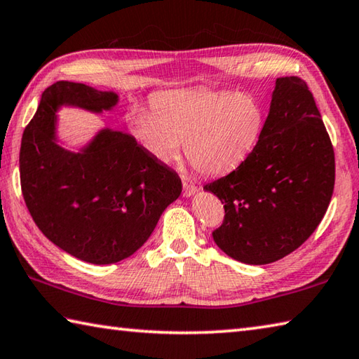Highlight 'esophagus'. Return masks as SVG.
I'll list each match as a JSON object with an SVG mask.
<instances>
[{"mask_svg":"<svg viewBox=\"0 0 359 359\" xmlns=\"http://www.w3.org/2000/svg\"><path fill=\"white\" fill-rule=\"evenodd\" d=\"M182 185H184V196H193L194 193L198 191V188L194 187L191 182H188L187 179H182Z\"/></svg>","mask_w":359,"mask_h":359,"instance_id":"esophagus-1","label":"esophagus"}]
</instances>
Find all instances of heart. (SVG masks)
Returning <instances> with one entry per match:
<instances>
[{
	"label": "heart",
	"mask_w": 359,
	"mask_h": 359,
	"mask_svg": "<svg viewBox=\"0 0 359 359\" xmlns=\"http://www.w3.org/2000/svg\"><path fill=\"white\" fill-rule=\"evenodd\" d=\"M151 105L130 111L132 135L160 161L177 157L184 140L187 158L205 175H223L242 165L264 130L262 105L236 90H165Z\"/></svg>",
	"instance_id": "b5f03b06"
}]
</instances>
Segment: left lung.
Wrapping results in <instances>:
<instances>
[{"mask_svg":"<svg viewBox=\"0 0 359 359\" xmlns=\"http://www.w3.org/2000/svg\"><path fill=\"white\" fill-rule=\"evenodd\" d=\"M204 190L224 204L215 243L238 262H276L312 236L333 196L334 151L302 78H278L256 147Z\"/></svg>","mask_w":359,"mask_h":359,"instance_id":"obj_1","label":"left lung"}]
</instances>
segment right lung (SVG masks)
<instances>
[{"label":"right lung","mask_w":359,"mask_h":359,"mask_svg":"<svg viewBox=\"0 0 359 359\" xmlns=\"http://www.w3.org/2000/svg\"><path fill=\"white\" fill-rule=\"evenodd\" d=\"M116 103L114 93L57 81L43 90L22 136L20 184L32 219L50 242L95 265L140 250L182 193L177 172L132 135L105 128L76 154L57 144L60 107L100 113Z\"/></svg>","instance_id":"1"}]
</instances>
